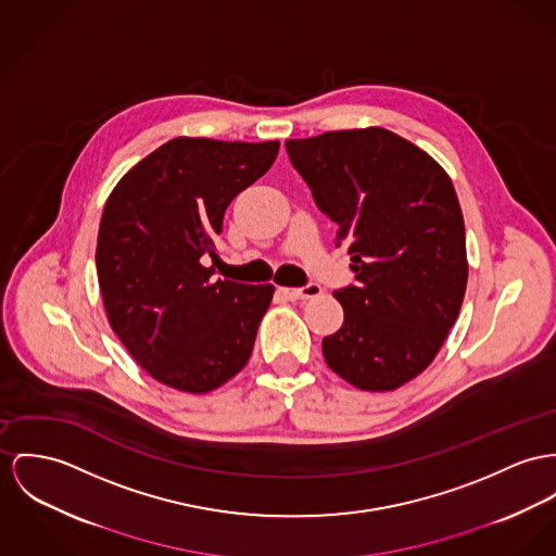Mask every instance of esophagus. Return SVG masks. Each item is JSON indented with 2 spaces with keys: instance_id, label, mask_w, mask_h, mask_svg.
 I'll use <instances>...</instances> for the list:
<instances>
[{
  "instance_id": "esophagus-1",
  "label": "esophagus",
  "mask_w": 556,
  "mask_h": 556,
  "mask_svg": "<svg viewBox=\"0 0 556 556\" xmlns=\"http://www.w3.org/2000/svg\"><path fill=\"white\" fill-rule=\"evenodd\" d=\"M279 292L290 300H308L319 296L321 288L317 283H308V286H302V288H279Z\"/></svg>"
}]
</instances>
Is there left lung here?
<instances>
[{
  "mask_svg": "<svg viewBox=\"0 0 556 556\" xmlns=\"http://www.w3.org/2000/svg\"><path fill=\"white\" fill-rule=\"evenodd\" d=\"M317 207L337 224L355 286L334 292L341 330L326 364L364 391H391L433 362L468 286L464 214L446 172L381 127L288 139Z\"/></svg>",
  "mask_w": 556,
  "mask_h": 556,
  "instance_id": "1",
  "label": "left lung"
}]
</instances>
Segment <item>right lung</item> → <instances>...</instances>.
Masks as SVG:
<instances>
[{
    "instance_id": "add662e5",
    "label": "right lung",
    "mask_w": 556,
    "mask_h": 556,
    "mask_svg": "<svg viewBox=\"0 0 556 556\" xmlns=\"http://www.w3.org/2000/svg\"><path fill=\"white\" fill-rule=\"evenodd\" d=\"M279 141L177 137L112 190L97 277L112 330L156 381L207 393L248 364L275 288L214 279L230 201L270 169Z\"/></svg>"
}]
</instances>
